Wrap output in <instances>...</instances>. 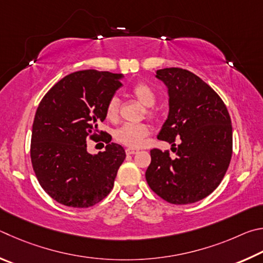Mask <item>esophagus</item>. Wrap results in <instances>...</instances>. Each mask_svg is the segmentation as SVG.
Masks as SVG:
<instances>
[{"instance_id":"1","label":"esophagus","mask_w":263,"mask_h":263,"mask_svg":"<svg viewBox=\"0 0 263 263\" xmlns=\"http://www.w3.org/2000/svg\"><path fill=\"white\" fill-rule=\"evenodd\" d=\"M137 153V149H133V148H127L126 149V154L127 155H134Z\"/></svg>"}]
</instances>
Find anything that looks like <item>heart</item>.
Wrapping results in <instances>:
<instances>
[{"label":"heart","mask_w":263,"mask_h":263,"mask_svg":"<svg viewBox=\"0 0 263 263\" xmlns=\"http://www.w3.org/2000/svg\"><path fill=\"white\" fill-rule=\"evenodd\" d=\"M130 95L140 103L145 106V113L148 117L154 118L156 112L154 105L157 101V92L146 82H139L132 87ZM120 114V100L117 96L109 98L105 106L106 119L109 121H118ZM150 134V128L146 123H127L118 128L114 133V137L119 143L139 148L142 145L146 136Z\"/></svg>","instance_id":"heart-1"}]
</instances>
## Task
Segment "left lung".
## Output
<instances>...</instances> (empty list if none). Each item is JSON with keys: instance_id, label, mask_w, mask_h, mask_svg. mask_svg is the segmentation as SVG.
<instances>
[{"instance_id": "1", "label": "left lung", "mask_w": 263, "mask_h": 263, "mask_svg": "<svg viewBox=\"0 0 263 263\" xmlns=\"http://www.w3.org/2000/svg\"><path fill=\"white\" fill-rule=\"evenodd\" d=\"M156 73L170 97L168 117L157 139L171 143L176 157L168 150H150L146 182L170 203H194L211 194L228 171L231 118L222 98L195 73L181 68L159 69Z\"/></svg>"}]
</instances>
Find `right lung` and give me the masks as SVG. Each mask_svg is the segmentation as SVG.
Segmentation results:
<instances>
[{
  "label": "right lung",
  "instance_id": "right-lung-1",
  "mask_svg": "<svg viewBox=\"0 0 263 263\" xmlns=\"http://www.w3.org/2000/svg\"><path fill=\"white\" fill-rule=\"evenodd\" d=\"M121 78L122 73L80 70L63 77L41 99L32 127L31 162L40 186L59 203L89 208L112 191L126 153L109 143L112 137L98 124ZM87 139L107 143L105 151L90 155Z\"/></svg>",
  "mask_w": 263,
  "mask_h": 263
}]
</instances>
